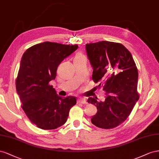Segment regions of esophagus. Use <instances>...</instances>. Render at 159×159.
Listing matches in <instances>:
<instances>
[{
	"instance_id": "obj_1",
	"label": "esophagus",
	"mask_w": 159,
	"mask_h": 159,
	"mask_svg": "<svg viewBox=\"0 0 159 159\" xmlns=\"http://www.w3.org/2000/svg\"><path fill=\"white\" fill-rule=\"evenodd\" d=\"M78 102L80 103H82V104H87V100L84 98H80L78 100Z\"/></svg>"
}]
</instances>
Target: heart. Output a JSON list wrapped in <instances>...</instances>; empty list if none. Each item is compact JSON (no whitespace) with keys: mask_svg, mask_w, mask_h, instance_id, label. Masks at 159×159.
<instances>
[{"mask_svg":"<svg viewBox=\"0 0 159 159\" xmlns=\"http://www.w3.org/2000/svg\"><path fill=\"white\" fill-rule=\"evenodd\" d=\"M83 54H80V53H79V54H77L76 55V57H75V59H76V58H80V57H83Z\"/></svg>","mask_w":159,"mask_h":159,"instance_id":"1","label":"heart"}]
</instances>
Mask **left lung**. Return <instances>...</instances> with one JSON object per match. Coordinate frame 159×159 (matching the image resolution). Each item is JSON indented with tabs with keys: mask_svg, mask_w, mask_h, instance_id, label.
Masks as SVG:
<instances>
[{
	"mask_svg": "<svg viewBox=\"0 0 159 159\" xmlns=\"http://www.w3.org/2000/svg\"><path fill=\"white\" fill-rule=\"evenodd\" d=\"M86 51L93 68V80L106 92L103 102L88 99L97 108L92 123L105 129L116 127L127 119L139 98L138 70L132 54L122 44L109 41L87 44ZM115 70L120 72L116 75Z\"/></svg>",
	"mask_w": 159,
	"mask_h": 159,
	"instance_id": "1",
	"label": "left lung"
}]
</instances>
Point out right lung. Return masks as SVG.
<instances>
[{"instance_id": "add662e5", "label": "right lung", "mask_w": 159, "mask_h": 159, "mask_svg": "<svg viewBox=\"0 0 159 159\" xmlns=\"http://www.w3.org/2000/svg\"><path fill=\"white\" fill-rule=\"evenodd\" d=\"M78 45L44 42L30 47L22 57L16 89L22 108L30 120L44 130L55 129L67 120L76 98H63L49 82L55 79L57 68Z\"/></svg>"}]
</instances>
